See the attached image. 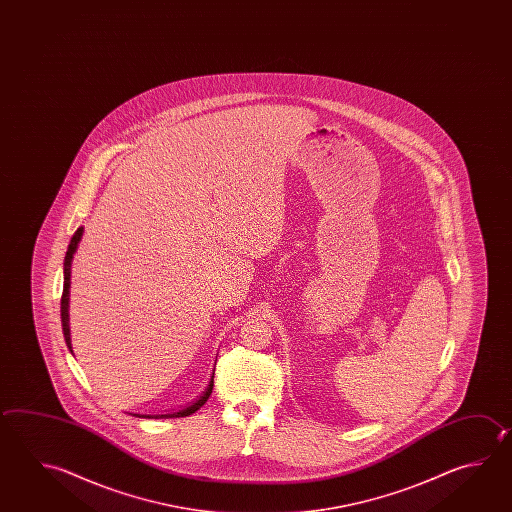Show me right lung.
<instances>
[{
  "mask_svg": "<svg viewBox=\"0 0 512 512\" xmlns=\"http://www.w3.org/2000/svg\"><path fill=\"white\" fill-rule=\"evenodd\" d=\"M81 237H83V226L76 230V233L72 235V239H70V244H68L67 255H65V262H63V295H61V326H63V335H65V342H67L68 349H70V353H72V338H70V319H68V302H70V266H72V259H74V253L78 250L79 241H81ZM74 355V353H72ZM213 373H215V367H213ZM213 389V377L210 378V382H208V386L203 391V395L199 396L195 402H192L190 405H186L184 409H179V411H175V413H164V415H139V413H130V415L134 416H143V418H179V416H188L195 413L197 409H201L204 404H206V400H208V396L212 395Z\"/></svg>",
  "mask_w": 512,
  "mask_h": 512,
  "instance_id": "1",
  "label": "right lung"
}]
</instances>
